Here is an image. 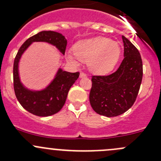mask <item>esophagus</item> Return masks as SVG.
Returning <instances> with one entry per match:
<instances>
[{
  "label": "esophagus",
  "mask_w": 161,
  "mask_h": 161,
  "mask_svg": "<svg viewBox=\"0 0 161 161\" xmlns=\"http://www.w3.org/2000/svg\"><path fill=\"white\" fill-rule=\"evenodd\" d=\"M86 76H87L86 74L84 72H81L80 75H79V77L80 78H85V77H86Z\"/></svg>",
  "instance_id": "1"
}]
</instances>
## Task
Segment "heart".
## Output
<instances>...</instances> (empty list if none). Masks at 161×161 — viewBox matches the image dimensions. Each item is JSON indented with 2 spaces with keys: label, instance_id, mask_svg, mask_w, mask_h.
<instances>
[{
  "label": "heart",
  "instance_id": "b5f03b06",
  "mask_svg": "<svg viewBox=\"0 0 161 161\" xmlns=\"http://www.w3.org/2000/svg\"><path fill=\"white\" fill-rule=\"evenodd\" d=\"M73 53L79 61L88 62L92 72L105 75L113 70L116 65L121 47L118 42L97 36L78 42L73 47ZM68 59L73 64H77L76 59L71 55L68 56Z\"/></svg>",
  "mask_w": 161,
  "mask_h": 161
}]
</instances>
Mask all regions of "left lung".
Returning <instances> with one entry per match:
<instances>
[{
	"label": "left lung",
	"mask_w": 161,
	"mask_h": 161,
	"mask_svg": "<svg viewBox=\"0 0 161 161\" xmlns=\"http://www.w3.org/2000/svg\"><path fill=\"white\" fill-rule=\"evenodd\" d=\"M124 59L109 75H92L90 102L93 111L115 117L127 111L135 103L142 79V61L137 48L122 36Z\"/></svg>",
	"instance_id": "1"
}]
</instances>
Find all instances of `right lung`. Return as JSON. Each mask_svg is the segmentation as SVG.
I'll return each instance as SVG.
<instances>
[{"label":"right lung","mask_w":161,"mask_h":161,"mask_svg":"<svg viewBox=\"0 0 161 161\" xmlns=\"http://www.w3.org/2000/svg\"><path fill=\"white\" fill-rule=\"evenodd\" d=\"M33 42H46L56 47L63 55L65 53L67 40L62 34L53 31H42L32 36L21 46L13 66V81L16 98L30 113L40 117H47L61 111L66 101L71 86L79 76V72H68L58 69L54 79L44 90L32 91L25 88L20 81L19 63L22 53Z\"/></svg>","instance_id":"right-lung-1"}]
</instances>
